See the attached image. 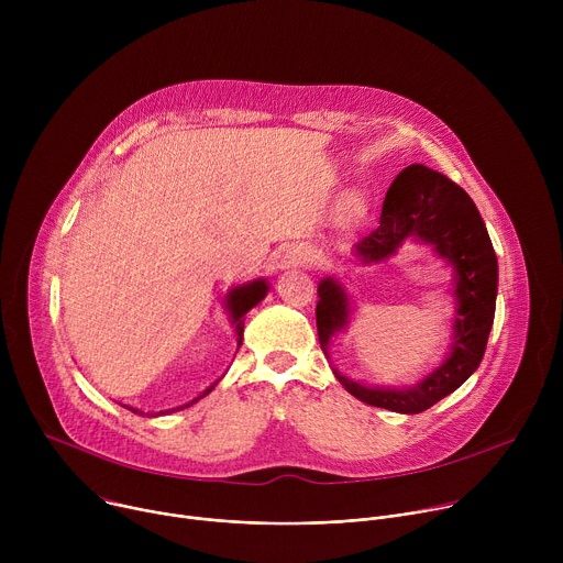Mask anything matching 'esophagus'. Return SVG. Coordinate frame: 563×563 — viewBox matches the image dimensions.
Wrapping results in <instances>:
<instances>
[{
  "mask_svg": "<svg viewBox=\"0 0 563 563\" xmlns=\"http://www.w3.org/2000/svg\"><path fill=\"white\" fill-rule=\"evenodd\" d=\"M294 265H311L313 261H316V256H313V250L311 247H307V245H296V247H291L289 250V256H287Z\"/></svg>",
  "mask_w": 563,
  "mask_h": 563,
  "instance_id": "esophagus-1",
  "label": "esophagus"
}]
</instances>
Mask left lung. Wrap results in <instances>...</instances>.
<instances>
[{
	"mask_svg": "<svg viewBox=\"0 0 563 563\" xmlns=\"http://www.w3.org/2000/svg\"><path fill=\"white\" fill-rule=\"evenodd\" d=\"M408 238L434 247L454 269V336L448 358L412 387H367L343 374L339 383L358 400L400 415H419L452 394L486 354L497 302V254L484 218L472 198L450 178L423 165H410L387 189L376 227L354 245L363 263H380ZM350 300L343 285L328 276L318 285V341L330 354V341L350 323Z\"/></svg>",
	"mask_w": 563,
	"mask_h": 563,
	"instance_id": "1",
	"label": "left lung"
}]
</instances>
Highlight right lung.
Masks as SVG:
<instances>
[{
	"label": "right lung",
	"instance_id": "obj_1",
	"mask_svg": "<svg viewBox=\"0 0 563 563\" xmlns=\"http://www.w3.org/2000/svg\"><path fill=\"white\" fill-rule=\"evenodd\" d=\"M267 291H269V285H267L265 278L252 280V283H247V285H238V287H233V289L229 291V296H227V309H229V316H231V325H233V330H235L238 347L243 345V332H245V318H243V316H245L252 307H256V305L267 296ZM216 385H218V380L211 383L205 391H200L194 400H189V404H185V406H180V408H172V410H167V412H176V410H183V408L194 406L196 400L205 398ZM124 408L131 410L133 415H144V412H140V410H135V408H131V406H124ZM159 415H165V412H159ZM146 417H155V415H146Z\"/></svg>",
	"mask_w": 563,
	"mask_h": 563
}]
</instances>
